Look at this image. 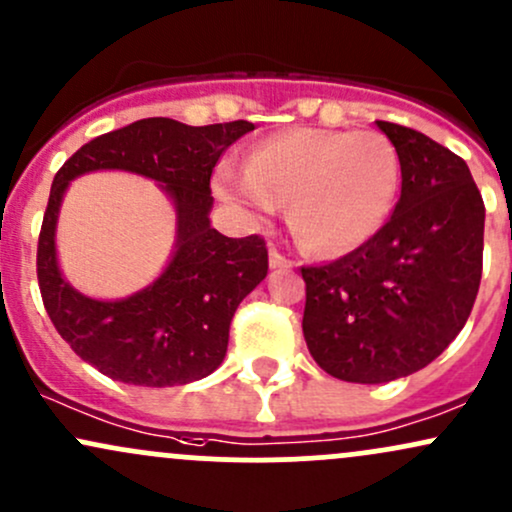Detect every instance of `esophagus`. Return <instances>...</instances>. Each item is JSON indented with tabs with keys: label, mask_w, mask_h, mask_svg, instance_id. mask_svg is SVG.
Returning <instances> with one entry per match:
<instances>
[{
	"label": "esophagus",
	"mask_w": 512,
	"mask_h": 512,
	"mask_svg": "<svg viewBox=\"0 0 512 512\" xmlns=\"http://www.w3.org/2000/svg\"><path fill=\"white\" fill-rule=\"evenodd\" d=\"M269 265H272V269H289V267H294V262H291L289 257L282 255V252L272 245L269 247Z\"/></svg>",
	"instance_id": "esophagus-1"
}]
</instances>
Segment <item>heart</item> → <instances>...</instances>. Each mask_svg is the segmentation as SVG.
<instances>
[{"instance_id": "1", "label": "heart", "mask_w": 512, "mask_h": 512, "mask_svg": "<svg viewBox=\"0 0 512 512\" xmlns=\"http://www.w3.org/2000/svg\"><path fill=\"white\" fill-rule=\"evenodd\" d=\"M401 160L379 131L296 128L265 140L245 167L216 174L223 199L269 213L289 201L296 235L316 252H345L381 230L396 204Z\"/></svg>"}]
</instances>
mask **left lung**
<instances>
[{"label":"left lung","mask_w":512,"mask_h":512,"mask_svg":"<svg viewBox=\"0 0 512 512\" xmlns=\"http://www.w3.org/2000/svg\"><path fill=\"white\" fill-rule=\"evenodd\" d=\"M401 160L389 221L340 260L301 267L303 338L318 367L384 384L428 367L459 335L484 267V199L445 145L376 121Z\"/></svg>","instance_id":"left-lung-1"}]
</instances>
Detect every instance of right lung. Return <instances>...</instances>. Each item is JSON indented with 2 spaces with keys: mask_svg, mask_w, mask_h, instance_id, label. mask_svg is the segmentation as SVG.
<instances>
[{
  "mask_svg": "<svg viewBox=\"0 0 512 512\" xmlns=\"http://www.w3.org/2000/svg\"><path fill=\"white\" fill-rule=\"evenodd\" d=\"M250 121L187 126L140 119L84 143L50 187L38 235V286L55 330L84 362L136 386H177L221 367L240 301L267 277L260 235L226 238L211 228V174L218 157ZM94 169H126L155 178L178 211V243L166 272L138 295L97 302L72 290L54 255V223L66 184Z\"/></svg>",
  "mask_w": 512,
  "mask_h": 512,
  "instance_id": "right-lung-1",
  "label": "right lung"
}]
</instances>
